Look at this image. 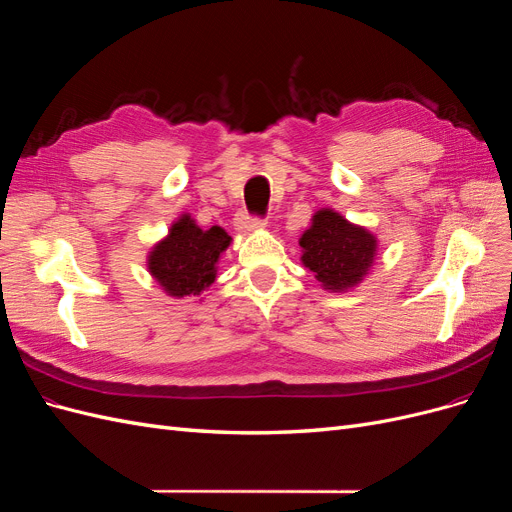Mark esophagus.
Here are the masks:
<instances>
[{
	"label": "esophagus",
	"instance_id": "34e87169",
	"mask_svg": "<svg viewBox=\"0 0 512 512\" xmlns=\"http://www.w3.org/2000/svg\"><path fill=\"white\" fill-rule=\"evenodd\" d=\"M236 227L240 229V232H255V229L266 227V219H263V217H249V212H242L238 221H236Z\"/></svg>",
	"mask_w": 512,
	"mask_h": 512
}]
</instances>
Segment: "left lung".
<instances>
[{"label": "left lung", "instance_id": "left-lung-1", "mask_svg": "<svg viewBox=\"0 0 512 512\" xmlns=\"http://www.w3.org/2000/svg\"><path fill=\"white\" fill-rule=\"evenodd\" d=\"M300 246L304 266L315 272L325 289L336 293L361 283L376 257V238L368 229L349 223L329 208L312 217Z\"/></svg>", "mask_w": 512, "mask_h": 512}]
</instances>
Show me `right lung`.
I'll return each instance as SVG.
<instances>
[{"label":"right lung","instance_id":"right-lung-1","mask_svg":"<svg viewBox=\"0 0 512 512\" xmlns=\"http://www.w3.org/2000/svg\"><path fill=\"white\" fill-rule=\"evenodd\" d=\"M229 240L219 225L200 229L189 214H183L170 227L168 238L153 246L148 272L172 298L200 295L217 278V261Z\"/></svg>","mask_w":512,"mask_h":512}]
</instances>
